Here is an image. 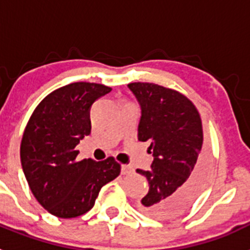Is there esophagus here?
<instances>
[{
	"mask_svg": "<svg viewBox=\"0 0 250 250\" xmlns=\"http://www.w3.org/2000/svg\"><path fill=\"white\" fill-rule=\"evenodd\" d=\"M132 171H134V169H132L131 167H129V165H123V167H121V174H123V175H129Z\"/></svg>",
	"mask_w": 250,
	"mask_h": 250,
	"instance_id": "esophagus-1",
	"label": "esophagus"
}]
</instances>
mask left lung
Returning a JSON list of instances; mask_svg holds the SVG:
<instances>
[{"label": "left lung", "mask_w": 250, "mask_h": 250, "mask_svg": "<svg viewBox=\"0 0 250 250\" xmlns=\"http://www.w3.org/2000/svg\"><path fill=\"white\" fill-rule=\"evenodd\" d=\"M127 86L141 107L138 139L150 141L154 156L151 169L136 170L150 187L139 209L154 219H173L193 204L208 176L209 158L199 111L176 90L152 83Z\"/></svg>", "instance_id": "8db88e82"}]
</instances>
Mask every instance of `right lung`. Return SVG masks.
<instances>
[{
  "instance_id": "obj_1",
  "label": "right lung",
  "mask_w": 250,
  "mask_h": 250,
  "mask_svg": "<svg viewBox=\"0 0 250 250\" xmlns=\"http://www.w3.org/2000/svg\"><path fill=\"white\" fill-rule=\"evenodd\" d=\"M111 87L74 83L48 94L34 110L20 147L26 180L37 202L62 219L87 213L101 188L120 175L112 156L77 161L75 149L91 132L90 107Z\"/></svg>"
}]
</instances>
